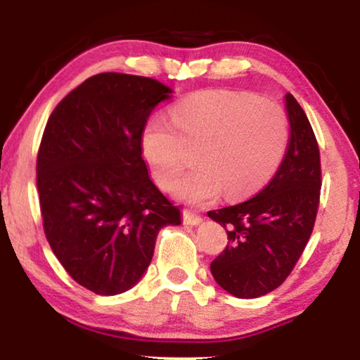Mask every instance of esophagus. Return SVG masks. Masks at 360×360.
<instances>
[{"label": "esophagus", "mask_w": 360, "mask_h": 360, "mask_svg": "<svg viewBox=\"0 0 360 360\" xmlns=\"http://www.w3.org/2000/svg\"><path fill=\"white\" fill-rule=\"evenodd\" d=\"M181 216H184V223L185 224L196 226V224H200L201 221H203V218H201L200 214H196V213H193V211H190V210L181 211Z\"/></svg>", "instance_id": "obj_1"}]
</instances>
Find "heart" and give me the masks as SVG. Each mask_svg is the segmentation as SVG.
<instances>
[{
    "instance_id": "1",
    "label": "heart",
    "mask_w": 360,
    "mask_h": 360,
    "mask_svg": "<svg viewBox=\"0 0 360 360\" xmlns=\"http://www.w3.org/2000/svg\"><path fill=\"white\" fill-rule=\"evenodd\" d=\"M288 144V120L277 103L249 93L203 90L185 96L170 121L155 116L142 131V154L162 188H170L193 160L198 167L174 186L188 203L223 193L238 200L267 185Z\"/></svg>"
}]
</instances>
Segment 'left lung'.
Here are the masks:
<instances>
[{
	"label": "left lung",
	"mask_w": 360,
	"mask_h": 360,
	"mask_svg": "<svg viewBox=\"0 0 360 360\" xmlns=\"http://www.w3.org/2000/svg\"><path fill=\"white\" fill-rule=\"evenodd\" d=\"M287 152L274 179L252 198L208 211L228 233L211 262L219 287L238 298H257L280 287L307 248L321 195V159L313 127L292 93Z\"/></svg>",
	"instance_id": "obj_1"
}]
</instances>
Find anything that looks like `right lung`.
<instances>
[{"mask_svg":"<svg viewBox=\"0 0 360 360\" xmlns=\"http://www.w3.org/2000/svg\"><path fill=\"white\" fill-rule=\"evenodd\" d=\"M169 86L105 72L56 106L37 152L42 226L51 249L78 285L117 295L139 282L167 224L180 210L149 179L142 131Z\"/></svg>","mask_w":360,"mask_h":360,"instance_id":"1","label":"right lung"}]
</instances>
